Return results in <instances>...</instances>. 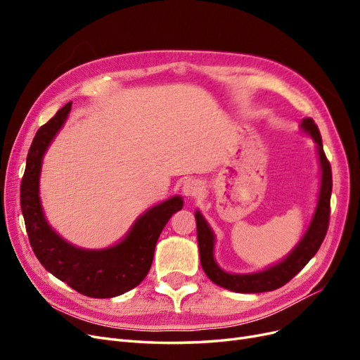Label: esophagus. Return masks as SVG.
Returning a JSON list of instances; mask_svg holds the SVG:
<instances>
[{
    "label": "esophagus",
    "mask_w": 360,
    "mask_h": 360,
    "mask_svg": "<svg viewBox=\"0 0 360 360\" xmlns=\"http://www.w3.org/2000/svg\"><path fill=\"white\" fill-rule=\"evenodd\" d=\"M202 192V183L200 180H195V179H189L184 181L183 184V193L186 195V197L192 198V197H197L198 193Z\"/></svg>",
    "instance_id": "esophagus-1"
}]
</instances>
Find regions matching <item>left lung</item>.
I'll return each mask as SVG.
<instances>
[{
	"mask_svg": "<svg viewBox=\"0 0 360 360\" xmlns=\"http://www.w3.org/2000/svg\"><path fill=\"white\" fill-rule=\"evenodd\" d=\"M300 126L304 132H308L315 143H317V150L320 156V168H321V186L319 193V201H317V207H315V213L312 216L308 231L304 233L299 245L291 250V254L285 259H282L281 263L271 266L263 271H257V274L234 275V274H228V271L222 270L216 264L214 257H213L214 234L212 231V228L209 226V224H207V221L202 217V214L200 212H195L201 266L205 271V275L209 276L210 281H213L214 284L236 292L274 291L282 285H285L290 279L296 276L320 249L329 228L332 168L328 158L324 155L320 130L317 124L314 123V120L303 118Z\"/></svg>",
	"mask_w": 360,
	"mask_h": 360,
	"instance_id": "obj_1",
	"label": "left lung"
}]
</instances>
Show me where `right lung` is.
Listing matches in <instances>:
<instances>
[{"label":"right lung","mask_w":360,"mask_h":360,"mask_svg":"<svg viewBox=\"0 0 360 360\" xmlns=\"http://www.w3.org/2000/svg\"><path fill=\"white\" fill-rule=\"evenodd\" d=\"M72 102L64 105L32 139L20 183L22 209L30 245L48 271L84 296L108 299L139 285L153 263L158 238L169 217L181 210V197H172L141 214L122 242L99 250L76 248L52 230L43 214L39 177L43 155L63 127Z\"/></svg>","instance_id":"add662e5"}]
</instances>
